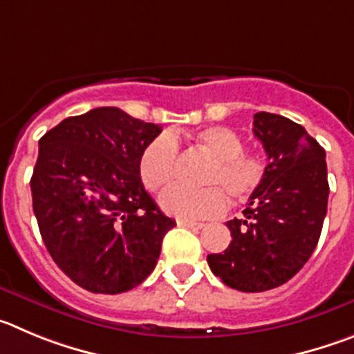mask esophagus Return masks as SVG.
Listing matches in <instances>:
<instances>
[{
    "mask_svg": "<svg viewBox=\"0 0 354 354\" xmlns=\"http://www.w3.org/2000/svg\"><path fill=\"white\" fill-rule=\"evenodd\" d=\"M180 227H189V229H203L205 224L203 222H192V221H178Z\"/></svg>",
    "mask_w": 354,
    "mask_h": 354,
    "instance_id": "esophagus-1",
    "label": "esophagus"
}]
</instances>
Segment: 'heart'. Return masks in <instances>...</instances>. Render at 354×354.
<instances>
[{
	"label": "heart",
	"mask_w": 354,
	"mask_h": 354,
	"mask_svg": "<svg viewBox=\"0 0 354 354\" xmlns=\"http://www.w3.org/2000/svg\"><path fill=\"white\" fill-rule=\"evenodd\" d=\"M178 136L158 133L139 155V176L151 192L164 189L176 176ZM194 142L212 157L201 181L206 187H171L160 196V206L169 215L196 221L222 213L227 196L247 201L263 183L266 165L261 155L243 151V141L229 127H206L194 136Z\"/></svg>",
	"instance_id": "obj_1"
}]
</instances>
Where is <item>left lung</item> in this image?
<instances>
[{"instance_id": "obj_1", "label": "left lung", "mask_w": 354, "mask_h": 354, "mask_svg": "<svg viewBox=\"0 0 354 354\" xmlns=\"http://www.w3.org/2000/svg\"><path fill=\"white\" fill-rule=\"evenodd\" d=\"M254 136L268 155L259 189L241 218L229 221L231 243L209 254L212 272L243 292L279 288L304 268L321 236L328 206L326 153L289 118L254 114Z\"/></svg>"}]
</instances>
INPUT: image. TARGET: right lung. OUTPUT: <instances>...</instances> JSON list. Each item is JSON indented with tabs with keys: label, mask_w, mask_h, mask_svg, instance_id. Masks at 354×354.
<instances>
[{
	"label": "right lung",
	"mask_w": 354,
	"mask_h": 354,
	"mask_svg": "<svg viewBox=\"0 0 354 354\" xmlns=\"http://www.w3.org/2000/svg\"><path fill=\"white\" fill-rule=\"evenodd\" d=\"M160 132L118 107H97L38 141L30 181L38 229L54 263L86 291L141 284L176 225L139 176V155Z\"/></svg>",
	"instance_id": "1"
}]
</instances>
